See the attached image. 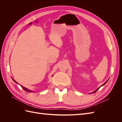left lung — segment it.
<instances>
[{"instance_id":"8db88e82","label":"left lung","mask_w":122,"mask_h":122,"mask_svg":"<svg viewBox=\"0 0 122 122\" xmlns=\"http://www.w3.org/2000/svg\"><path fill=\"white\" fill-rule=\"evenodd\" d=\"M108 80H109V79H108L107 80V81H106V82H105L104 83H103V84L102 85V86H100V87H98V88H97V89H96V90H95V91H94V92H92V93L91 94H93V93H95V92H97V91H98V90L99 89V88H100V87H101V86H104V84H106V83H107V81H108Z\"/></svg>"}]
</instances>
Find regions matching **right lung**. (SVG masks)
I'll list each match as a JSON object with an SVG mask.
<instances>
[{
    "mask_svg": "<svg viewBox=\"0 0 122 122\" xmlns=\"http://www.w3.org/2000/svg\"><path fill=\"white\" fill-rule=\"evenodd\" d=\"M53 76V75H52ZM13 79V80H14V81H15V82L16 83H17V84H19V83H18L17 82H16V81L13 78H12ZM20 86H21V87L22 88H23V89L25 91H26V92H29V93H31V92H32H32H34V91H31V90H28V88H26V87H24V86H21V85H20Z\"/></svg>",
    "mask_w": 122,
    "mask_h": 122,
    "instance_id": "obj_1",
    "label": "right lung"
}]
</instances>
